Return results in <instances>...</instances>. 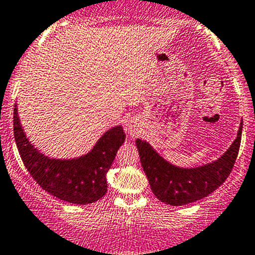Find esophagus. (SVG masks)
<instances>
[{
	"label": "esophagus",
	"mask_w": 255,
	"mask_h": 255,
	"mask_svg": "<svg viewBox=\"0 0 255 255\" xmlns=\"http://www.w3.org/2000/svg\"><path fill=\"white\" fill-rule=\"evenodd\" d=\"M125 130H127V132L128 133V135L132 136L133 137V136L138 135V131H139L138 124L135 122V120H130V122L127 124V128H125Z\"/></svg>",
	"instance_id": "1"
}]
</instances>
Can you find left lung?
Returning a JSON list of instances; mask_svg holds the SVG:
<instances>
[{
  "mask_svg": "<svg viewBox=\"0 0 255 255\" xmlns=\"http://www.w3.org/2000/svg\"><path fill=\"white\" fill-rule=\"evenodd\" d=\"M242 125L241 123L234 143L218 160L192 169L171 165L149 143L139 138L136 139L142 168L157 198L164 203L177 207L199 201L223 185L236 161L242 137Z\"/></svg>",
  "mask_w": 255,
  "mask_h": 255,
  "instance_id": "obj_1",
  "label": "left lung"
}]
</instances>
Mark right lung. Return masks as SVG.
I'll use <instances>...</instances> for the list:
<instances>
[{"label": "right lung", "mask_w": 255, "mask_h": 255, "mask_svg": "<svg viewBox=\"0 0 255 255\" xmlns=\"http://www.w3.org/2000/svg\"><path fill=\"white\" fill-rule=\"evenodd\" d=\"M13 131L19 154L32 179L52 196L74 204L94 203L105 196L107 171L125 141L123 128L116 127L107 131L86 155L68 160L52 159L28 141L18 118L17 106L13 113Z\"/></svg>", "instance_id": "add662e5"}]
</instances>
